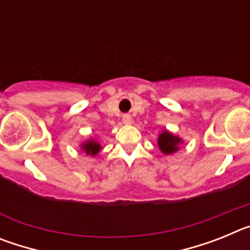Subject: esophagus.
Returning <instances> with one entry per match:
<instances>
[{
    "mask_svg": "<svg viewBox=\"0 0 250 250\" xmlns=\"http://www.w3.org/2000/svg\"><path fill=\"white\" fill-rule=\"evenodd\" d=\"M123 123L125 124V125H130V124L132 123V119H131V116H130L129 114H125V115H123Z\"/></svg>",
    "mask_w": 250,
    "mask_h": 250,
    "instance_id": "34e87169",
    "label": "esophagus"
}]
</instances>
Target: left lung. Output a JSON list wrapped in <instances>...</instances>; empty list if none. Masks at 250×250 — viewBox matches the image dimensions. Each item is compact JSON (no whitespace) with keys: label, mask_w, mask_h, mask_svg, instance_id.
Instances as JSON below:
<instances>
[{"label":"left lung","mask_w":250,"mask_h":250,"mask_svg":"<svg viewBox=\"0 0 250 250\" xmlns=\"http://www.w3.org/2000/svg\"><path fill=\"white\" fill-rule=\"evenodd\" d=\"M156 141H158V147L164 155H171L176 152L180 149L179 145L183 144V139L180 136L175 135L167 129H164L159 134Z\"/></svg>","instance_id":"8db88e82"}]
</instances>
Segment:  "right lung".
Returning <instances> with one entry per match:
<instances>
[{
  "label": "right lung",
  "instance_id": "obj_1",
  "mask_svg": "<svg viewBox=\"0 0 250 250\" xmlns=\"http://www.w3.org/2000/svg\"><path fill=\"white\" fill-rule=\"evenodd\" d=\"M80 147L86 155L90 156H96L101 151V144L95 138H90L83 141L80 144Z\"/></svg>",
  "mask_w": 250,
  "mask_h": 250
}]
</instances>
